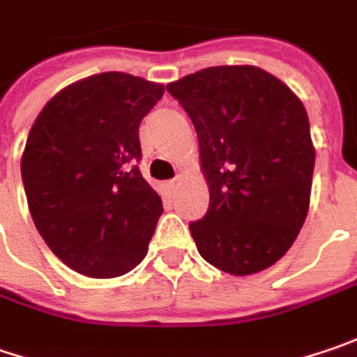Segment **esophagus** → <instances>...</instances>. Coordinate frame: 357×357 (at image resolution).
Listing matches in <instances>:
<instances>
[{"mask_svg": "<svg viewBox=\"0 0 357 357\" xmlns=\"http://www.w3.org/2000/svg\"><path fill=\"white\" fill-rule=\"evenodd\" d=\"M178 185H181V176L172 178V181H170V183H169V188H170V190H174V188L178 187Z\"/></svg>", "mask_w": 357, "mask_h": 357, "instance_id": "34e87169", "label": "esophagus"}]
</instances>
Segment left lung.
<instances>
[{"mask_svg": "<svg viewBox=\"0 0 357 357\" xmlns=\"http://www.w3.org/2000/svg\"><path fill=\"white\" fill-rule=\"evenodd\" d=\"M195 124L208 211L188 225L206 263L231 275L271 267L307 217L315 165L310 118L257 66H215L167 86Z\"/></svg>", "mask_w": 357, "mask_h": 357, "instance_id": "left-lung-1", "label": "left lung"}]
</instances>
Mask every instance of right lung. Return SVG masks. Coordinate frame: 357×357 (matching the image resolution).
I'll list each match as a JSON object with an SVG mask.
<instances>
[{
  "label": "right lung",
  "instance_id": "right-lung-1",
  "mask_svg": "<svg viewBox=\"0 0 357 357\" xmlns=\"http://www.w3.org/2000/svg\"><path fill=\"white\" fill-rule=\"evenodd\" d=\"M162 94V84L104 72L60 90L29 130L22 178L31 219L82 275H124L149 251L162 201L136 165L138 126Z\"/></svg>",
  "mask_w": 357,
  "mask_h": 357
}]
</instances>
